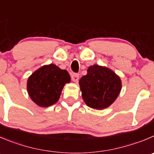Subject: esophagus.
<instances>
[{"label":"esophagus","mask_w":154,"mask_h":154,"mask_svg":"<svg viewBox=\"0 0 154 154\" xmlns=\"http://www.w3.org/2000/svg\"><path fill=\"white\" fill-rule=\"evenodd\" d=\"M71 78H72V80L73 82H76L79 81V74H78V73H72V74L71 75Z\"/></svg>","instance_id":"esophagus-1"}]
</instances>
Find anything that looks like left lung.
<instances>
[{
	"label": "left lung",
	"instance_id": "1",
	"mask_svg": "<svg viewBox=\"0 0 154 154\" xmlns=\"http://www.w3.org/2000/svg\"><path fill=\"white\" fill-rule=\"evenodd\" d=\"M87 72V75L79 80L85 103L93 109L107 108L119 94L121 79L112 70L96 64L88 67Z\"/></svg>",
	"mask_w": 154,
	"mask_h": 154
}]
</instances>
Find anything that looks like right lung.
Wrapping results in <instances>:
<instances>
[{
  "mask_svg": "<svg viewBox=\"0 0 154 154\" xmlns=\"http://www.w3.org/2000/svg\"><path fill=\"white\" fill-rule=\"evenodd\" d=\"M70 80L66 70L52 63L43 66L28 79V93L36 104L48 107L57 102L64 85Z\"/></svg>",
  "mask_w": 154,
  "mask_h": 154,
  "instance_id": "add662e5",
  "label": "right lung"
}]
</instances>
